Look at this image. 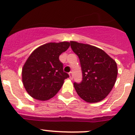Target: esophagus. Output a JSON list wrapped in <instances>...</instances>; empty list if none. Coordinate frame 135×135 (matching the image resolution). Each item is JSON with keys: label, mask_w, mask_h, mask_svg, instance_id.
<instances>
[{"label": "esophagus", "mask_w": 135, "mask_h": 135, "mask_svg": "<svg viewBox=\"0 0 135 135\" xmlns=\"http://www.w3.org/2000/svg\"><path fill=\"white\" fill-rule=\"evenodd\" d=\"M69 76H70V78L71 80H72L73 79V76H72V72H70V73H69Z\"/></svg>", "instance_id": "esophagus-1"}]
</instances>
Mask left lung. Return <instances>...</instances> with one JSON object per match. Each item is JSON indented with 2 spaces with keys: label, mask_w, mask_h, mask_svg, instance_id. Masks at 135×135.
Listing matches in <instances>:
<instances>
[{
  "label": "left lung",
  "mask_w": 135,
  "mask_h": 135,
  "mask_svg": "<svg viewBox=\"0 0 135 135\" xmlns=\"http://www.w3.org/2000/svg\"><path fill=\"white\" fill-rule=\"evenodd\" d=\"M72 51L78 56L82 71L81 83L74 86L81 99L88 103L104 99L113 89L118 76L116 62L99 48L70 41Z\"/></svg>",
  "instance_id": "1"
}]
</instances>
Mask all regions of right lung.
<instances>
[{"mask_svg": "<svg viewBox=\"0 0 135 135\" xmlns=\"http://www.w3.org/2000/svg\"><path fill=\"white\" fill-rule=\"evenodd\" d=\"M69 42H49L36 49L22 68V82L32 98L47 101L58 93L69 75L64 72L59 57L70 46Z\"/></svg>", "mask_w": 135, "mask_h": 135, "instance_id": "1", "label": "right lung"}]
</instances>
